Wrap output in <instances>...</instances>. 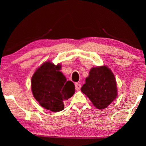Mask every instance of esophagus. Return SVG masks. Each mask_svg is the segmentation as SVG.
Masks as SVG:
<instances>
[{"mask_svg": "<svg viewBox=\"0 0 146 146\" xmlns=\"http://www.w3.org/2000/svg\"><path fill=\"white\" fill-rule=\"evenodd\" d=\"M75 88H76V90H79L81 88V84H78V83H76Z\"/></svg>", "mask_w": 146, "mask_h": 146, "instance_id": "34e87169", "label": "esophagus"}]
</instances>
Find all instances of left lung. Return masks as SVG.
I'll use <instances>...</instances> for the list:
<instances>
[{"mask_svg":"<svg viewBox=\"0 0 146 146\" xmlns=\"http://www.w3.org/2000/svg\"><path fill=\"white\" fill-rule=\"evenodd\" d=\"M81 91L98 109H104L117 97L116 81L112 72L104 66L92 68Z\"/></svg>","mask_w":146,"mask_h":146,"instance_id":"obj_1","label":"left lung"}]
</instances>
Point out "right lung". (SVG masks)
Wrapping results in <instances>:
<instances>
[{"mask_svg": "<svg viewBox=\"0 0 146 146\" xmlns=\"http://www.w3.org/2000/svg\"><path fill=\"white\" fill-rule=\"evenodd\" d=\"M60 65L46 62L34 74L31 80V88L35 98L40 105L52 111L64 110V101L74 94L72 82L67 81L60 71Z\"/></svg>", "mask_w": 146, "mask_h": 146, "instance_id": "right-lung-1", "label": "right lung"}]
</instances>
